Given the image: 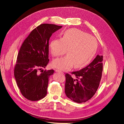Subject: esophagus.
<instances>
[{
	"label": "esophagus",
	"instance_id": "1",
	"mask_svg": "<svg viewBox=\"0 0 124 124\" xmlns=\"http://www.w3.org/2000/svg\"><path fill=\"white\" fill-rule=\"evenodd\" d=\"M55 71H56V72H58V73H61V74H64L63 72H62L61 71H60V70H59L56 69V70H55Z\"/></svg>",
	"mask_w": 124,
	"mask_h": 124
}]
</instances>
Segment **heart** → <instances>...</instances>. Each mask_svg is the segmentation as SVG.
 <instances>
[{
	"instance_id": "obj_1",
	"label": "heart",
	"mask_w": 124,
	"mask_h": 124,
	"mask_svg": "<svg viewBox=\"0 0 124 124\" xmlns=\"http://www.w3.org/2000/svg\"><path fill=\"white\" fill-rule=\"evenodd\" d=\"M65 56L53 60L54 67L62 70H68L74 65L78 68L84 66L92 59L97 48L95 39L86 32L77 29H70L64 31L60 39L50 41L49 49L54 57H59L66 52Z\"/></svg>"
}]
</instances>
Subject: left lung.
I'll return each mask as SVG.
<instances>
[{
  "label": "left lung",
  "mask_w": 124,
  "mask_h": 124,
  "mask_svg": "<svg viewBox=\"0 0 124 124\" xmlns=\"http://www.w3.org/2000/svg\"><path fill=\"white\" fill-rule=\"evenodd\" d=\"M103 56L97 55L86 67L73 71L77 79H73L68 73H66L65 92L67 96L77 103L85 102L94 95L98 89L103 70Z\"/></svg>",
  "instance_id": "1"
}]
</instances>
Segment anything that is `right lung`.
<instances>
[{
  "mask_svg": "<svg viewBox=\"0 0 124 124\" xmlns=\"http://www.w3.org/2000/svg\"><path fill=\"white\" fill-rule=\"evenodd\" d=\"M43 23L32 30L19 49L14 75L22 95L31 101H37L47 93L49 76L54 70H43L49 60V41L52 34L62 28Z\"/></svg>",
  "mask_w": 124,
  "mask_h": 124,
  "instance_id": "add662e5",
  "label": "right lung"
}]
</instances>
